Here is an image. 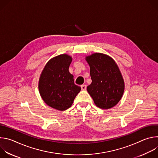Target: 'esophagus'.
Returning a JSON list of instances; mask_svg holds the SVG:
<instances>
[{
  "label": "esophagus",
  "mask_w": 158,
  "mask_h": 158,
  "mask_svg": "<svg viewBox=\"0 0 158 158\" xmlns=\"http://www.w3.org/2000/svg\"><path fill=\"white\" fill-rule=\"evenodd\" d=\"M86 88H87V85H84V84L81 85V89H82V90H86Z\"/></svg>",
  "instance_id": "esophagus-1"
}]
</instances>
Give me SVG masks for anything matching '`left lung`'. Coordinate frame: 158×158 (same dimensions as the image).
Wrapping results in <instances>:
<instances>
[{
    "instance_id": "obj_1",
    "label": "left lung",
    "mask_w": 158,
    "mask_h": 158,
    "mask_svg": "<svg viewBox=\"0 0 158 158\" xmlns=\"http://www.w3.org/2000/svg\"><path fill=\"white\" fill-rule=\"evenodd\" d=\"M85 59L90 66L92 80L87 87L89 94L99 108L114 107L124 91V80L118 65L111 57L101 53H94Z\"/></svg>"
}]
</instances>
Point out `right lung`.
I'll return each instance as SVG.
<instances>
[{"label": "right lung", "mask_w": 158, "mask_h": 158, "mask_svg": "<svg viewBox=\"0 0 158 158\" xmlns=\"http://www.w3.org/2000/svg\"><path fill=\"white\" fill-rule=\"evenodd\" d=\"M72 57L62 54L51 59L45 66L39 82L40 94L48 106L59 110L69 108L81 91L69 72Z\"/></svg>", "instance_id": "right-lung-1"}]
</instances>
